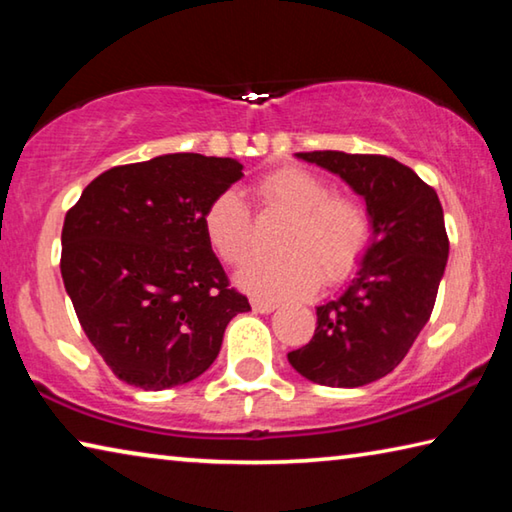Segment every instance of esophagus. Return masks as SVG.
<instances>
[{
	"instance_id": "34e87169",
	"label": "esophagus",
	"mask_w": 512,
	"mask_h": 512,
	"mask_svg": "<svg viewBox=\"0 0 512 512\" xmlns=\"http://www.w3.org/2000/svg\"><path fill=\"white\" fill-rule=\"evenodd\" d=\"M253 309L259 311V314H271V311L277 309V302L273 300H262V298H255L253 300Z\"/></svg>"
}]
</instances>
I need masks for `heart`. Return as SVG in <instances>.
Listing matches in <instances>:
<instances>
[{
  "label": "heart",
  "mask_w": 512,
  "mask_h": 512,
  "mask_svg": "<svg viewBox=\"0 0 512 512\" xmlns=\"http://www.w3.org/2000/svg\"><path fill=\"white\" fill-rule=\"evenodd\" d=\"M253 194L268 212L289 214L284 225L280 257H253L241 266L237 284L262 300L307 296L323 275L339 282L359 259L370 241V216L359 201L332 194L314 173L282 167L259 178ZM207 244L225 264H241L250 250L253 221L244 196L223 189L203 212Z\"/></svg>",
  "instance_id": "1"
}]
</instances>
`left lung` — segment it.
Here are the masks:
<instances>
[{
  "instance_id": "left-lung-1",
  "label": "left lung",
  "mask_w": 512,
  "mask_h": 512,
  "mask_svg": "<svg viewBox=\"0 0 512 512\" xmlns=\"http://www.w3.org/2000/svg\"><path fill=\"white\" fill-rule=\"evenodd\" d=\"M366 201L370 241L341 296L316 307V332L287 359L320 386L357 388L393 372L433 311L449 239L438 194L386 155L296 153Z\"/></svg>"
}]
</instances>
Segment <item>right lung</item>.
Returning <instances> with one entry per match:
<instances>
[{"instance_id":"right-lung-1","label":"right lung","mask_w":512,"mask_h":512,"mask_svg":"<svg viewBox=\"0 0 512 512\" xmlns=\"http://www.w3.org/2000/svg\"><path fill=\"white\" fill-rule=\"evenodd\" d=\"M232 158L169 153L112 167L63 225L65 291L85 336L126 384L164 391L201 377L248 298L207 244L203 212L241 173Z\"/></svg>"}]
</instances>
